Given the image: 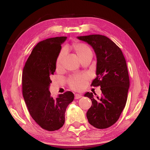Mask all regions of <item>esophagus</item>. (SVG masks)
I'll use <instances>...</instances> for the list:
<instances>
[{
	"label": "esophagus",
	"instance_id": "1",
	"mask_svg": "<svg viewBox=\"0 0 150 150\" xmlns=\"http://www.w3.org/2000/svg\"><path fill=\"white\" fill-rule=\"evenodd\" d=\"M81 97H82L81 94H75V95H74V98L75 99H79Z\"/></svg>",
	"mask_w": 150,
	"mask_h": 150
}]
</instances>
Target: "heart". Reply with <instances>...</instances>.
<instances>
[{"label":"heart","instance_id":"1","mask_svg":"<svg viewBox=\"0 0 150 150\" xmlns=\"http://www.w3.org/2000/svg\"><path fill=\"white\" fill-rule=\"evenodd\" d=\"M72 48L76 52V55L81 59L88 53H92L91 49L86 44L82 43H74L72 45ZM65 52L62 50L58 54L56 60V67L57 69L61 68L64 57ZM87 77L83 75H76L71 76L68 79L69 87L74 90L79 91L84 87Z\"/></svg>","mask_w":150,"mask_h":150}]
</instances>
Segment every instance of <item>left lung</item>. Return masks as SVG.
<instances>
[{"instance_id": "8db88e82", "label": "left lung", "mask_w": 150, "mask_h": 150, "mask_svg": "<svg viewBox=\"0 0 150 150\" xmlns=\"http://www.w3.org/2000/svg\"><path fill=\"white\" fill-rule=\"evenodd\" d=\"M77 39L91 45L95 52L97 77L91 86H100L102 93L97 98L92 92L84 95L92 103L87 112L88 121L97 129H106L117 122L126 104L130 86L126 61L120 48L105 35L93 34Z\"/></svg>"}]
</instances>
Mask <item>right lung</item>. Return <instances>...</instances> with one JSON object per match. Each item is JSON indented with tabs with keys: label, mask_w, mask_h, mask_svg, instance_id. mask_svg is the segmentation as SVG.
I'll use <instances>...</instances> for the list:
<instances>
[{
	"label": "right lung",
	"mask_w": 150,
	"mask_h": 150,
	"mask_svg": "<svg viewBox=\"0 0 150 150\" xmlns=\"http://www.w3.org/2000/svg\"><path fill=\"white\" fill-rule=\"evenodd\" d=\"M67 38L56 37L39 42L23 71L22 91L28 110L35 122L48 131H55L63 126L66 110L74 98L73 92L67 91L53 98L49 90L61 45Z\"/></svg>",
	"instance_id": "add662e5"
}]
</instances>
